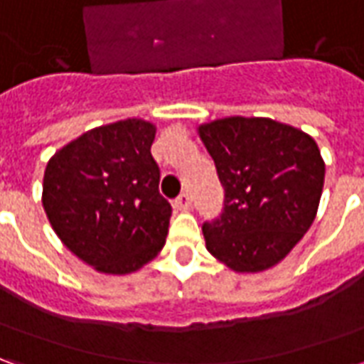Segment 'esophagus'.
Instances as JSON below:
<instances>
[{"mask_svg":"<svg viewBox=\"0 0 364 364\" xmlns=\"http://www.w3.org/2000/svg\"><path fill=\"white\" fill-rule=\"evenodd\" d=\"M173 208L175 210H179V213H187L191 208V197L187 193H183L179 197L173 200Z\"/></svg>","mask_w":364,"mask_h":364,"instance_id":"obj_1","label":"esophagus"}]
</instances>
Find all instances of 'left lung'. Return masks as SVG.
I'll return each mask as SVG.
<instances>
[{
    "instance_id": "obj_1",
    "label": "left lung",
    "mask_w": 364,
    "mask_h": 364,
    "mask_svg": "<svg viewBox=\"0 0 364 364\" xmlns=\"http://www.w3.org/2000/svg\"><path fill=\"white\" fill-rule=\"evenodd\" d=\"M222 187L220 218L203 224L206 250L236 273L281 263L312 226L326 164L312 136L265 117L198 124Z\"/></svg>"
}]
</instances>
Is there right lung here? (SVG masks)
<instances>
[{
	"label": "right lung",
	"mask_w": 364,
	"mask_h": 364,
	"mask_svg": "<svg viewBox=\"0 0 364 364\" xmlns=\"http://www.w3.org/2000/svg\"><path fill=\"white\" fill-rule=\"evenodd\" d=\"M156 124L124 119L91 128L46 164L43 206L75 257L105 274H130L166 245L171 205L151 158Z\"/></svg>",
	"instance_id": "1"
}]
</instances>
